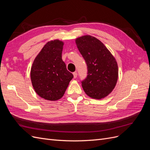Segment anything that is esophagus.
Returning a JSON list of instances; mask_svg holds the SVG:
<instances>
[{
	"mask_svg": "<svg viewBox=\"0 0 150 150\" xmlns=\"http://www.w3.org/2000/svg\"><path fill=\"white\" fill-rule=\"evenodd\" d=\"M73 76H74V78H76L77 76H78V74H77L76 72H73Z\"/></svg>",
	"mask_w": 150,
	"mask_h": 150,
	"instance_id": "obj_1",
	"label": "esophagus"
}]
</instances>
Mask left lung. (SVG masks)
Masks as SVG:
<instances>
[{"mask_svg":"<svg viewBox=\"0 0 150 150\" xmlns=\"http://www.w3.org/2000/svg\"><path fill=\"white\" fill-rule=\"evenodd\" d=\"M76 43L87 65L88 75L81 81L84 92L92 98L106 97L115 87L118 77L115 57L100 40L93 36L79 38Z\"/></svg>","mask_w":150,"mask_h":150,"instance_id":"8db88e82","label":"left lung"}]
</instances>
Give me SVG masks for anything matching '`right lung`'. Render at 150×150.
<instances>
[{
    "mask_svg": "<svg viewBox=\"0 0 150 150\" xmlns=\"http://www.w3.org/2000/svg\"><path fill=\"white\" fill-rule=\"evenodd\" d=\"M63 43L59 40L48 42L39 53L31 67L33 88L39 96L56 101L64 95L73 74L67 70L62 59Z\"/></svg>",
    "mask_w": 150,
    "mask_h": 150,
    "instance_id": "right-lung-1",
    "label": "right lung"
}]
</instances>
